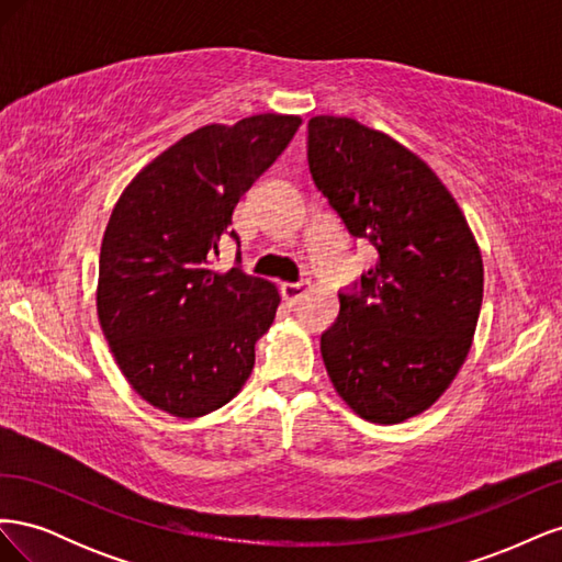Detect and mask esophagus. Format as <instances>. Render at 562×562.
<instances>
[{
  "label": "esophagus",
  "instance_id": "obj_1",
  "mask_svg": "<svg viewBox=\"0 0 562 562\" xmlns=\"http://www.w3.org/2000/svg\"><path fill=\"white\" fill-rule=\"evenodd\" d=\"M307 283H283L281 285V295L288 304H297L304 295H307Z\"/></svg>",
  "mask_w": 562,
  "mask_h": 562
}]
</instances>
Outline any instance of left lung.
<instances>
[{"label": "left lung", "mask_w": 562, "mask_h": 562, "mask_svg": "<svg viewBox=\"0 0 562 562\" xmlns=\"http://www.w3.org/2000/svg\"><path fill=\"white\" fill-rule=\"evenodd\" d=\"M314 184L349 234L378 248L321 335L330 382L351 411L398 424L457 378L479 323L483 258L448 187L411 149L349 116L310 119Z\"/></svg>", "instance_id": "obj_1"}]
</instances>
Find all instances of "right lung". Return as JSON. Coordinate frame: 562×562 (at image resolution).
<instances>
[{
    "instance_id": "add662e5",
    "label": "right lung",
    "mask_w": 562,
    "mask_h": 562,
    "mask_svg": "<svg viewBox=\"0 0 562 562\" xmlns=\"http://www.w3.org/2000/svg\"><path fill=\"white\" fill-rule=\"evenodd\" d=\"M302 119L211 124L149 161L119 196L98 267V318L119 370L159 411L194 419L239 394L279 310L274 283L213 267L232 213Z\"/></svg>"
}]
</instances>
